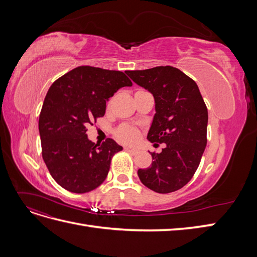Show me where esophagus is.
<instances>
[{
	"instance_id": "1",
	"label": "esophagus",
	"mask_w": 257,
	"mask_h": 257,
	"mask_svg": "<svg viewBox=\"0 0 257 257\" xmlns=\"http://www.w3.org/2000/svg\"><path fill=\"white\" fill-rule=\"evenodd\" d=\"M125 150L126 151H128V152H131L132 154H137L138 153V150L137 149H135V148H131V147H125Z\"/></svg>"
}]
</instances>
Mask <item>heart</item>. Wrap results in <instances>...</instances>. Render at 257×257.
Here are the masks:
<instances>
[{"instance_id": "1", "label": "heart", "mask_w": 257, "mask_h": 257, "mask_svg": "<svg viewBox=\"0 0 257 257\" xmlns=\"http://www.w3.org/2000/svg\"><path fill=\"white\" fill-rule=\"evenodd\" d=\"M115 136L120 142L125 144H133L139 137V131L131 125H122L115 132Z\"/></svg>"}]
</instances>
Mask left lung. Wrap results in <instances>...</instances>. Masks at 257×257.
<instances>
[{
  "mask_svg": "<svg viewBox=\"0 0 257 257\" xmlns=\"http://www.w3.org/2000/svg\"><path fill=\"white\" fill-rule=\"evenodd\" d=\"M126 74L154 97L148 141L165 144L161 153H151V166L138 169V177L154 192H175L195 174L207 145L208 110L203 96L196 82L173 66Z\"/></svg>",
  "mask_w": 257,
  "mask_h": 257,
  "instance_id": "left-lung-1",
  "label": "left lung"
}]
</instances>
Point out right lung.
<instances>
[{
    "label": "right lung",
    "instance_id": "right-lung-1",
    "mask_svg": "<svg viewBox=\"0 0 257 257\" xmlns=\"http://www.w3.org/2000/svg\"><path fill=\"white\" fill-rule=\"evenodd\" d=\"M132 84L120 71L93 66L76 67L51 84L38 130L45 164L63 189L81 194L104 182L112 157L123 148L111 138L95 145L85 132L105 114L109 97Z\"/></svg>",
    "mask_w": 257,
    "mask_h": 257
}]
</instances>
